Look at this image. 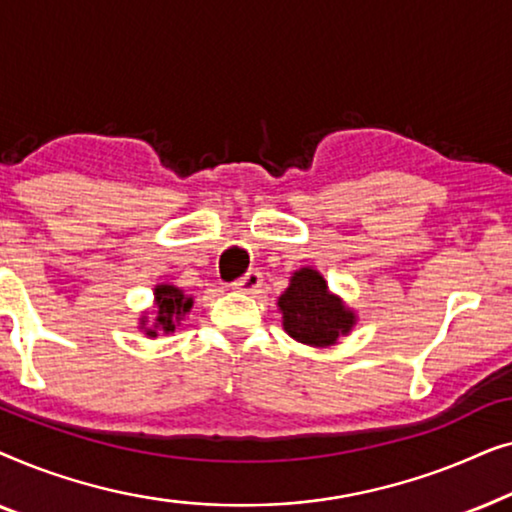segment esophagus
<instances>
[{
    "label": "esophagus",
    "mask_w": 512,
    "mask_h": 512,
    "mask_svg": "<svg viewBox=\"0 0 512 512\" xmlns=\"http://www.w3.org/2000/svg\"><path fill=\"white\" fill-rule=\"evenodd\" d=\"M261 284H263L261 272L249 270L247 275L237 279V282H233V289L235 291H242V293H258V289H261Z\"/></svg>",
    "instance_id": "34e87169"
}]
</instances>
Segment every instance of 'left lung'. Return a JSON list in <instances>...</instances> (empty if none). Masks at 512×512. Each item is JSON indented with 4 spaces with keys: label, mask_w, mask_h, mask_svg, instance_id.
I'll list each match as a JSON object with an SVG mask.
<instances>
[{
    "label": "left lung",
    "mask_w": 512,
    "mask_h": 512,
    "mask_svg": "<svg viewBox=\"0 0 512 512\" xmlns=\"http://www.w3.org/2000/svg\"><path fill=\"white\" fill-rule=\"evenodd\" d=\"M282 326L296 342L310 347H331L352 333L356 312L328 289L319 270L300 268L291 275L289 286L277 300Z\"/></svg>",
    "instance_id": "obj_1"
}]
</instances>
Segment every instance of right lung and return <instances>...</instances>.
Returning <instances> with one entry per match:
<instances>
[{"instance_id": "1", "label": "right lung", "mask_w": 512, "mask_h": 512, "mask_svg": "<svg viewBox=\"0 0 512 512\" xmlns=\"http://www.w3.org/2000/svg\"><path fill=\"white\" fill-rule=\"evenodd\" d=\"M193 307V296H186L184 289L174 284H156L153 289V319L149 321V312L139 317V331L146 338H158V333H174Z\"/></svg>"}]
</instances>
